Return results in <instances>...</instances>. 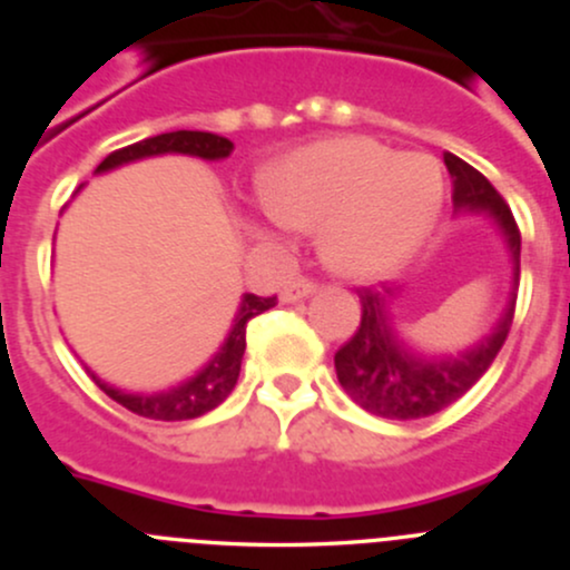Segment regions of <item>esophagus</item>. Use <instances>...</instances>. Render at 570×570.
Segmentation results:
<instances>
[{
  "instance_id": "1",
  "label": "esophagus",
  "mask_w": 570,
  "mask_h": 570,
  "mask_svg": "<svg viewBox=\"0 0 570 570\" xmlns=\"http://www.w3.org/2000/svg\"><path fill=\"white\" fill-rule=\"evenodd\" d=\"M314 287H317V285H314L312 279L296 277V279H293V283H287L283 291H279V301H285V304H293V301H301V298L312 296Z\"/></svg>"
}]
</instances>
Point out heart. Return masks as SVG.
<instances>
[{"label":"heart","instance_id":"obj_1","mask_svg":"<svg viewBox=\"0 0 570 570\" xmlns=\"http://www.w3.org/2000/svg\"><path fill=\"white\" fill-rule=\"evenodd\" d=\"M438 159L400 154L367 136L320 140L274 165L261 184L266 213L317 229L320 256L354 279L384 277L430 237L443 207ZM253 232L266 237L264 226Z\"/></svg>","mask_w":570,"mask_h":570}]
</instances>
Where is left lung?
Masks as SVG:
<instances>
[{
	"label": "left lung",
	"mask_w": 570,
	"mask_h": 570,
	"mask_svg": "<svg viewBox=\"0 0 570 570\" xmlns=\"http://www.w3.org/2000/svg\"><path fill=\"white\" fill-rule=\"evenodd\" d=\"M448 173L453 180V210L488 216L504 234V243L512 256L514 285L520 283V229L504 197L493 189L483 173L474 170L456 154H443ZM360 304L363 317L354 336L336 352V376L344 392L365 407L367 413L392 421H413L432 416L461 394H466L478 384L480 376L491 367L507 336H510L514 317V291L507 301V309L499 317L497 327L480 338V344L459 354L445 357H426L413 352L397 327L392 323V298L397 287H360Z\"/></svg>",
	"instance_id": "left-lung-1"
}]
</instances>
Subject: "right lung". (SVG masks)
<instances>
[{
	"label": "right lung",
	"mask_w": 570,
	"mask_h": 570,
	"mask_svg": "<svg viewBox=\"0 0 570 570\" xmlns=\"http://www.w3.org/2000/svg\"><path fill=\"white\" fill-rule=\"evenodd\" d=\"M234 144L229 138H220L216 132H203V130H176V132H163V136H154L138 144L125 146V149L111 151L96 167V173L114 170V167L136 163L144 157H159V154H189V157L199 159H224L229 157ZM277 304V296L261 298L253 293H245L239 301V309L234 314V325L226 336L224 346L216 352V357L210 360L205 367H199L191 379H186L184 384L173 386L165 392H122L117 386L100 381L96 373H90L92 381L104 390L114 403H119L127 411L138 413L144 419H157V421H186L197 419L203 413L213 411L229 397L234 384L239 379V365H243L245 354V327L247 320H253L256 314L272 309Z\"/></svg>",
	"instance_id": "obj_1"
}]
</instances>
